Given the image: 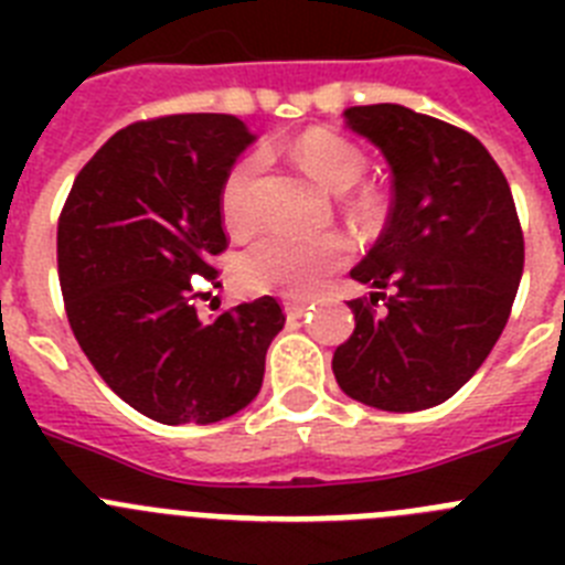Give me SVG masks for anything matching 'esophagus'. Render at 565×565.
Wrapping results in <instances>:
<instances>
[{"label":"esophagus","mask_w":565,"mask_h":565,"mask_svg":"<svg viewBox=\"0 0 565 565\" xmlns=\"http://www.w3.org/2000/svg\"><path fill=\"white\" fill-rule=\"evenodd\" d=\"M306 311H308L306 302H297V299H286V313H288V319L306 317Z\"/></svg>","instance_id":"obj_1"}]
</instances>
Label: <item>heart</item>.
<instances>
[{
    "mask_svg": "<svg viewBox=\"0 0 565 565\" xmlns=\"http://www.w3.org/2000/svg\"><path fill=\"white\" fill-rule=\"evenodd\" d=\"M291 154L311 178L331 192H344L342 209L353 223H373L379 217V198L367 189H348L362 181L367 161L362 149L328 129H308L291 143ZM266 169L263 154H243L228 167L221 183V217L232 234H248L259 221L257 183ZM351 254V243L342 234L294 237L286 232H268L257 237L237 257V279L248 291H282L308 297L322 277L342 266Z\"/></svg>",
    "mask_w": 565,
    "mask_h": 565,
    "instance_id": "1",
    "label": "heart"
}]
</instances>
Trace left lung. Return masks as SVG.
Instances as JSON below:
<instances>
[{
    "label": "left lung",
    "mask_w": 565,
    "mask_h": 565,
    "mask_svg": "<svg viewBox=\"0 0 565 565\" xmlns=\"http://www.w3.org/2000/svg\"><path fill=\"white\" fill-rule=\"evenodd\" d=\"M344 121L391 163L393 206L351 271L376 291L348 302L356 328L333 376L376 411H427L461 391L507 328L523 274L515 201L467 129L398 104L351 107Z\"/></svg>",
    "instance_id": "obj_1"
}]
</instances>
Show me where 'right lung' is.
<instances>
[{
    "mask_svg": "<svg viewBox=\"0 0 565 565\" xmlns=\"http://www.w3.org/2000/svg\"><path fill=\"white\" fill-rule=\"evenodd\" d=\"M252 143L234 115L135 121L76 174L58 214V282L73 337L129 407L161 424H214L259 393L286 326L274 297L198 317L228 248L221 183Z\"/></svg>",
    "mask_w": 565,
    "mask_h": 565,
    "instance_id": "obj_1",
    "label": "right lung"
}]
</instances>
